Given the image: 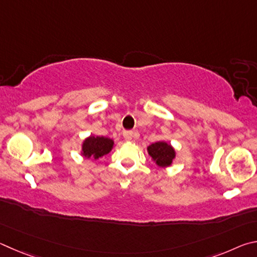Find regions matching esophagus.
Listing matches in <instances>:
<instances>
[{"instance_id":"1","label":"esophagus","mask_w":257,"mask_h":257,"mask_svg":"<svg viewBox=\"0 0 257 257\" xmlns=\"http://www.w3.org/2000/svg\"><path fill=\"white\" fill-rule=\"evenodd\" d=\"M123 136H124V139L126 141H131L133 139V132L132 131H125L123 133Z\"/></svg>"}]
</instances>
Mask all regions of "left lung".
<instances>
[{
	"label": "left lung",
	"instance_id": "8db88e82",
	"mask_svg": "<svg viewBox=\"0 0 257 257\" xmlns=\"http://www.w3.org/2000/svg\"><path fill=\"white\" fill-rule=\"evenodd\" d=\"M148 155L151 157V160L160 168H167L173 165L176 158L175 148L166 141H158L147 148Z\"/></svg>",
	"mask_w": 257,
	"mask_h": 257
}]
</instances>
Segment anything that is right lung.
Listing matches in <instances>:
<instances>
[{
	"label": "right lung",
	"instance_id": "obj_1",
	"mask_svg": "<svg viewBox=\"0 0 257 257\" xmlns=\"http://www.w3.org/2000/svg\"><path fill=\"white\" fill-rule=\"evenodd\" d=\"M114 145L115 143L111 139L90 136L83 140L80 154L87 159L92 158L93 160H98L105 155L109 154L114 148Z\"/></svg>",
	"mask_w": 257,
	"mask_h": 257
}]
</instances>
